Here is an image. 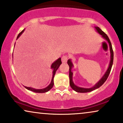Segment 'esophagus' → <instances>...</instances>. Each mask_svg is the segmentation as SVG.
Wrapping results in <instances>:
<instances>
[{
    "instance_id": "1",
    "label": "esophagus",
    "mask_w": 123,
    "mask_h": 123,
    "mask_svg": "<svg viewBox=\"0 0 123 123\" xmlns=\"http://www.w3.org/2000/svg\"><path fill=\"white\" fill-rule=\"evenodd\" d=\"M68 60V56L63 55L62 58V61L63 63H66Z\"/></svg>"
}]
</instances>
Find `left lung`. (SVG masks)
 Returning a JSON list of instances; mask_svg holds the SVG:
<instances>
[{"instance_id":"8db88e82","label":"left lung","mask_w":123,"mask_h":123,"mask_svg":"<svg viewBox=\"0 0 123 123\" xmlns=\"http://www.w3.org/2000/svg\"><path fill=\"white\" fill-rule=\"evenodd\" d=\"M95 28L97 31V32H98L99 34L101 35V36H102V37L103 38H105V39H106L107 41L108 44H109L110 50V54H111L110 63L109 66H108V68L107 70L106 71V73H105V74L103 75V77L101 78V79H100V80L94 86H93L92 87H91V88H84V87H81L77 86L74 85V84L73 83V80H72L73 73H72V72L71 71V69L73 67V65L72 63L71 60H70V59L68 60L67 62V63L69 67V76L70 86H71L72 89H73L74 91H76V92H78V93H87V92H92V91H93V90H95V89L99 88L100 86H101L103 84H104L105 81H106V80L107 79L108 76H109V74H110V72H111V68H112V66L113 64V60H114V52H113L112 44H111V43L110 42V41L109 38L108 37V36H107V34H106V33L103 32L102 30L100 29L99 27H95Z\"/></svg>"}]
</instances>
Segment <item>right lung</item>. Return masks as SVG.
<instances>
[{
  "instance_id": "add662e5",
  "label": "right lung",
  "mask_w": 123,
  "mask_h": 123,
  "mask_svg": "<svg viewBox=\"0 0 123 123\" xmlns=\"http://www.w3.org/2000/svg\"><path fill=\"white\" fill-rule=\"evenodd\" d=\"M24 29L23 31H21V32L19 33L18 35V36H17V39L19 37L21 36V35L22 33L24 32ZM62 64V61H61V58H59L58 60H56V61L54 62V63L52 64L51 68L52 69H53V72H52V73H53V75H52V78L51 82V83L50 84V85L48 86L47 87H45V88H44V89H36L33 88V87H26V86H24V87L26 89H28V90H30V91H32V92H35V93H46V92H47L48 91L50 90V89H52V87H53L54 84V76H55V74L56 71H57V69H58L59 67V66L60 65V64Z\"/></svg>"
}]
</instances>
